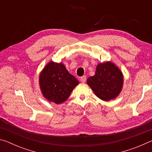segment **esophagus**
Here are the masks:
<instances>
[{
    "mask_svg": "<svg viewBox=\"0 0 152 152\" xmlns=\"http://www.w3.org/2000/svg\"><path fill=\"white\" fill-rule=\"evenodd\" d=\"M80 82H82V83H85V82L86 80V78L85 76H84L81 77L80 79Z\"/></svg>",
    "mask_w": 152,
    "mask_h": 152,
    "instance_id": "esophagus-1",
    "label": "esophagus"
}]
</instances>
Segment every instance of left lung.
I'll return each instance as SVG.
<instances>
[{
  "mask_svg": "<svg viewBox=\"0 0 152 152\" xmlns=\"http://www.w3.org/2000/svg\"><path fill=\"white\" fill-rule=\"evenodd\" d=\"M123 81V74L119 67L107 61L98 64L94 75L87 79V84L98 98L109 101L119 96Z\"/></svg>",
  "mask_w": 152,
  "mask_h": 152,
  "instance_id": "1",
  "label": "left lung"
}]
</instances>
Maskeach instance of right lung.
Here are the masks:
<instances>
[{"instance_id":"add662e5","label":"right lung","mask_w":152,"mask_h":152,"mask_svg":"<svg viewBox=\"0 0 152 152\" xmlns=\"http://www.w3.org/2000/svg\"><path fill=\"white\" fill-rule=\"evenodd\" d=\"M39 84L43 97L58 104L68 99L79 81L69 73L63 63L50 61L39 74Z\"/></svg>"}]
</instances>
